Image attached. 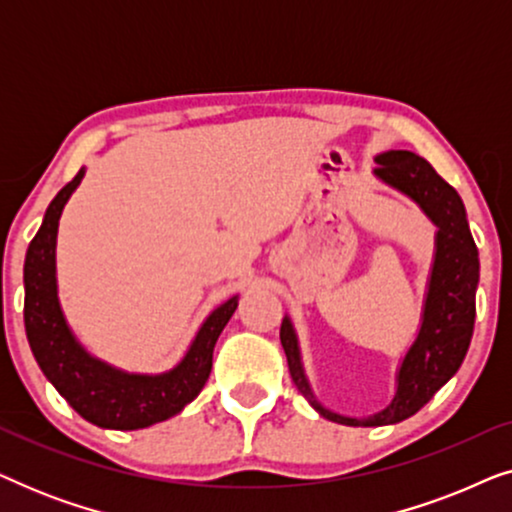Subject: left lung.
<instances>
[{
	"label": "left lung",
	"mask_w": 512,
	"mask_h": 512,
	"mask_svg": "<svg viewBox=\"0 0 512 512\" xmlns=\"http://www.w3.org/2000/svg\"><path fill=\"white\" fill-rule=\"evenodd\" d=\"M375 177L410 198L436 226V251L417 338L396 370V394L387 408L370 417H347L324 408L303 368L298 335L289 314L279 328L293 382L321 417L345 426L398 424L424 408L457 373L473 338L475 291L480 279L478 247L459 193L412 151H384L375 158Z\"/></svg>",
	"instance_id": "left-lung-1"
}]
</instances>
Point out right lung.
I'll use <instances>...</instances> for the list:
<instances>
[{
  "mask_svg": "<svg viewBox=\"0 0 512 512\" xmlns=\"http://www.w3.org/2000/svg\"><path fill=\"white\" fill-rule=\"evenodd\" d=\"M86 167L55 195L25 256V333L41 373L90 424L135 431L165 422L186 408L212 373L214 345L240 296L214 307L177 366L165 373H128L97 359L76 340L58 298L55 244L62 209L79 188Z\"/></svg>",
  "mask_w": 512,
  "mask_h": 512,
  "instance_id": "right-lung-1",
  "label": "right lung"
}]
</instances>
